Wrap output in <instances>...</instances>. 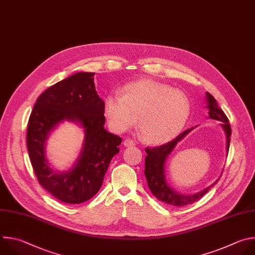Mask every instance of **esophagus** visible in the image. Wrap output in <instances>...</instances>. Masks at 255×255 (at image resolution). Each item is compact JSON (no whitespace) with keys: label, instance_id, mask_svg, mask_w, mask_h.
Returning a JSON list of instances; mask_svg holds the SVG:
<instances>
[{"label":"esophagus","instance_id":"1","mask_svg":"<svg viewBox=\"0 0 255 255\" xmlns=\"http://www.w3.org/2000/svg\"><path fill=\"white\" fill-rule=\"evenodd\" d=\"M124 144H125V146H133V145H135V142L130 138H126L124 140Z\"/></svg>","mask_w":255,"mask_h":255}]
</instances>
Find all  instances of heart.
Here are the masks:
<instances>
[{
  "label": "heart",
  "instance_id": "1",
  "mask_svg": "<svg viewBox=\"0 0 255 255\" xmlns=\"http://www.w3.org/2000/svg\"><path fill=\"white\" fill-rule=\"evenodd\" d=\"M191 113V103L181 90L151 79L130 82L122 92L105 100V115L111 128L123 133L135 126L144 140L165 142L178 135Z\"/></svg>",
  "mask_w": 255,
  "mask_h": 255
}]
</instances>
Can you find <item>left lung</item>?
<instances>
[{"instance_id": "8db88e82", "label": "left lung", "mask_w": 255, "mask_h": 255, "mask_svg": "<svg viewBox=\"0 0 255 255\" xmlns=\"http://www.w3.org/2000/svg\"><path fill=\"white\" fill-rule=\"evenodd\" d=\"M207 95V103H208V110H209V117L212 120H216L222 123V127L226 133V150L228 152L229 145H230V135H231V128L228 121V118L224 114V112L218 107L215 98L209 93L206 92ZM187 129L180 133L176 138L173 140L162 144L160 146L154 147H145V160H144V176L146 178L147 186L157 199L162 201L163 203L170 206L176 207H184L187 205L193 204L194 202L198 201L202 196H204L218 181L219 179L212 184L210 187L206 188L205 190L197 193L196 195H182L175 192L171 189L165 179V162L168 156L171 154V151L174 149L178 141H180L190 130Z\"/></svg>"}]
</instances>
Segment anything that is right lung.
Listing matches in <instances>:
<instances>
[{
	"mask_svg": "<svg viewBox=\"0 0 255 255\" xmlns=\"http://www.w3.org/2000/svg\"><path fill=\"white\" fill-rule=\"evenodd\" d=\"M94 73L78 72L47 88L37 99L27 128V147L39 184L61 202L80 204L103 185L112 159L120 152L122 137L105 129V101L95 90ZM79 122L86 139L82 155L68 172L48 167L44 141L60 121Z\"/></svg>",
	"mask_w": 255,
	"mask_h": 255,
	"instance_id": "obj_1",
	"label": "right lung"
}]
</instances>
